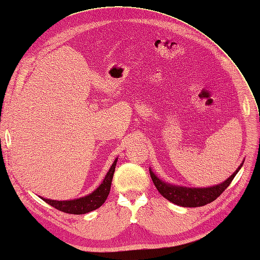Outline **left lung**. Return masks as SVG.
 Returning <instances> with one entry per match:
<instances>
[{
  "label": "left lung",
  "instance_id": "obj_1",
  "mask_svg": "<svg viewBox=\"0 0 260 260\" xmlns=\"http://www.w3.org/2000/svg\"><path fill=\"white\" fill-rule=\"evenodd\" d=\"M243 164L244 161L229 179L219 183L217 185L208 187H187L171 184V183L162 181L161 179L157 178L151 169L150 175L157 191L160 192L163 198H166L168 201H170L171 203L183 207H199L204 206L216 200L218 196L230 186L231 182L235 178V175L238 173L240 168L243 167Z\"/></svg>",
  "mask_w": 260,
  "mask_h": 260
}]
</instances>
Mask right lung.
Returning a JSON list of instances; mask_svg holds the SVG:
<instances>
[{
  "instance_id": "obj_1",
  "label": "right lung",
  "mask_w": 260,
  "mask_h": 260,
  "mask_svg": "<svg viewBox=\"0 0 260 260\" xmlns=\"http://www.w3.org/2000/svg\"><path fill=\"white\" fill-rule=\"evenodd\" d=\"M117 161H118V157L113 161L112 166L110 167L108 172H107L105 179L103 180V182H101V184L90 194L82 196V198H79V199L67 200V201L48 200V199L41 198V196L40 198L43 201H45L47 204L57 208L58 211L68 213V214L80 215V214H86V213L97 210L98 207H100L105 203V201L107 200V198H108L113 173H115V169L117 166Z\"/></svg>"
}]
</instances>
